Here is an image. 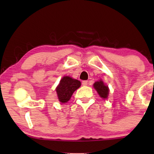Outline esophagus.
<instances>
[{"instance_id": "1", "label": "esophagus", "mask_w": 154, "mask_h": 154, "mask_svg": "<svg viewBox=\"0 0 154 154\" xmlns=\"http://www.w3.org/2000/svg\"><path fill=\"white\" fill-rule=\"evenodd\" d=\"M88 83V82L87 80H84L82 82V84H83V85H87Z\"/></svg>"}]
</instances>
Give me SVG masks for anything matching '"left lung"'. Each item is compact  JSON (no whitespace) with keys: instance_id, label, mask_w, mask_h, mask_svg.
<instances>
[{"instance_id":"8db88e82","label":"left lung","mask_w":154,"mask_h":154,"mask_svg":"<svg viewBox=\"0 0 154 154\" xmlns=\"http://www.w3.org/2000/svg\"><path fill=\"white\" fill-rule=\"evenodd\" d=\"M94 87L97 91L98 94L100 95L101 98H106L108 96L109 94V88L107 86L104 84V83L102 81H99V82H96L94 84Z\"/></svg>"}]
</instances>
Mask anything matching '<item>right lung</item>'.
Wrapping results in <instances>:
<instances>
[{
    "label": "right lung",
    "mask_w": 154,
    "mask_h": 154,
    "mask_svg": "<svg viewBox=\"0 0 154 154\" xmlns=\"http://www.w3.org/2000/svg\"><path fill=\"white\" fill-rule=\"evenodd\" d=\"M81 85V82L70 77H64L56 88L59 100L62 103H66L71 98L73 92Z\"/></svg>",
    "instance_id": "add662e5"
}]
</instances>
